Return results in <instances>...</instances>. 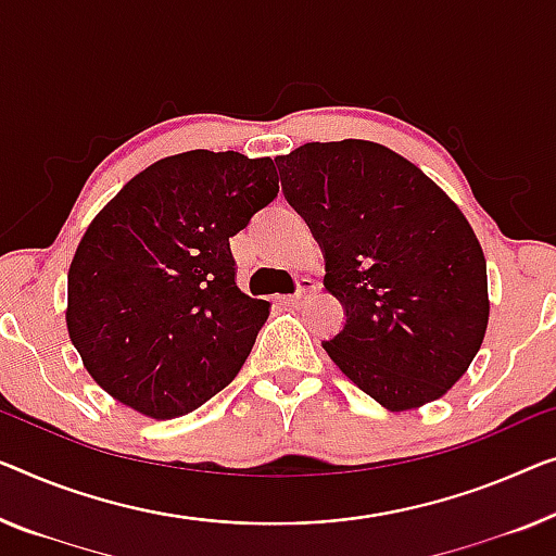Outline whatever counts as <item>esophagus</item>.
Listing matches in <instances>:
<instances>
[{"mask_svg":"<svg viewBox=\"0 0 556 556\" xmlns=\"http://www.w3.org/2000/svg\"><path fill=\"white\" fill-rule=\"evenodd\" d=\"M309 292H314V279L300 277V279H296V292H294L292 296H289L287 304H300Z\"/></svg>","mask_w":556,"mask_h":556,"instance_id":"esophagus-1","label":"esophagus"}]
</instances>
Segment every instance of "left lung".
Masks as SVG:
<instances>
[{
  "label": "left lung",
  "mask_w": 556,
  "mask_h": 556,
  "mask_svg": "<svg viewBox=\"0 0 556 556\" xmlns=\"http://www.w3.org/2000/svg\"><path fill=\"white\" fill-rule=\"evenodd\" d=\"M287 202L325 254L344 329L331 362L389 412L459 382L490 321L486 260L459 206L377 142H309L277 156Z\"/></svg>",
  "instance_id": "obj_1"
}]
</instances>
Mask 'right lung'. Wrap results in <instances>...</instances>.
<instances>
[{
	"label": "right lung",
	"instance_id": "right-lung-1",
	"mask_svg": "<svg viewBox=\"0 0 556 556\" xmlns=\"http://www.w3.org/2000/svg\"><path fill=\"white\" fill-rule=\"evenodd\" d=\"M279 192L269 156H164L87 227L66 281V329L94 382L174 419L222 392L269 317L237 287L229 237Z\"/></svg>",
	"mask_w": 556,
	"mask_h": 556
}]
</instances>
